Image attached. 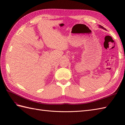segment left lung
<instances>
[{
    "label": "left lung",
    "mask_w": 125,
    "mask_h": 125,
    "mask_svg": "<svg viewBox=\"0 0 125 125\" xmlns=\"http://www.w3.org/2000/svg\"><path fill=\"white\" fill-rule=\"evenodd\" d=\"M100 28H102V29H105V30H106L105 29H104V27H103V26H101V25H100Z\"/></svg>",
    "instance_id": "obj_1"
}]
</instances>
